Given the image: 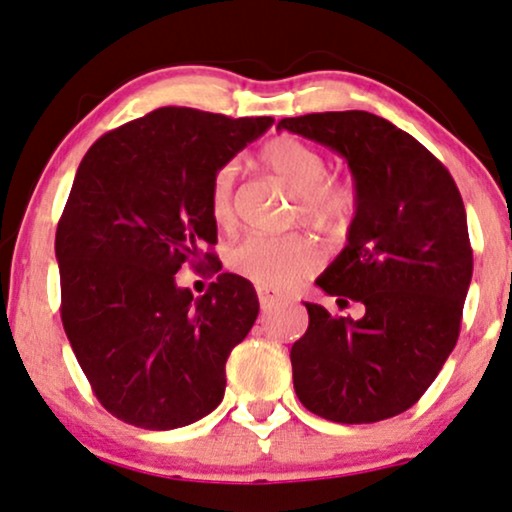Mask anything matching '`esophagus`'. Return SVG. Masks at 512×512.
<instances>
[{"label": "esophagus", "instance_id": "esophagus-1", "mask_svg": "<svg viewBox=\"0 0 512 512\" xmlns=\"http://www.w3.org/2000/svg\"><path fill=\"white\" fill-rule=\"evenodd\" d=\"M257 297H260V307L264 309V312H267V309H271L278 300H281V297L269 293V290H264V288H257Z\"/></svg>", "mask_w": 512, "mask_h": 512}]
</instances>
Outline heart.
Masks as SVG:
<instances>
[{
	"instance_id": "b5f03b06",
	"label": "heart",
	"mask_w": 512,
	"mask_h": 512,
	"mask_svg": "<svg viewBox=\"0 0 512 512\" xmlns=\"http://www.w3.org/2000/svg\"><path fill=\"white\" fill-rule=\"evenodd\" d=\"M262 163L297 196L295 215L304 224L338 238L352 224L357 193L342 181L328 179L326 158L314 146L293 137H276L262 148ZM238 165L219 167L210 184V217L217 226L234 222ZM229 269L255 286L281 290L302 281L321 267V250L302 234H250L226 255Z\"/></svg>"
}]
</instances>
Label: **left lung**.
<instances>
[{"instance_id":"left-lung-1","label":"left lung","mask_w":512,"mask_h":512,"mask_svg":"<svg viewBox=\"0 0 512 512\" xmlns=\"http://www.w3.org/2000/svg\"><path fill=\"white\" fill-rule=\"evenodd\" d=\"M276 129L340 153L357 189L345 250L316 286L338 304H364V316L304 302L309 328L290 349L295 394L333 423L404 413L461 333L472 248L456 181L420 141L373 113H309Z\"/></svg>"}]
</instances>
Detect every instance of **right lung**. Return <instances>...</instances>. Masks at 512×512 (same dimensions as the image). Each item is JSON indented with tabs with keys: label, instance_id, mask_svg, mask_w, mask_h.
I'll list each match as a JSON object with an SVG mask.
<instances>
[{
	"label": "right lung",
	"instance_id": "right-lung-1",
	"mask_svg": "<svg viewBox=\"0 0 512 512\" xmlns=\"http://www.w3.org/2000/svg\"><path fill=\"white\" fill-rule=\"evenodd\" d=\"M274 118L165 106L94 141L56 229L61 321L103 409L144 430L184 428L224 399L226 359L260 312L248 278L193 300L174 274L212 264L210 184Z\"/></svg>",
	"mask_w": 512,
	"mask_h": 512
}]
</instances>
